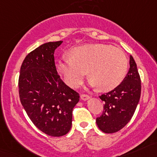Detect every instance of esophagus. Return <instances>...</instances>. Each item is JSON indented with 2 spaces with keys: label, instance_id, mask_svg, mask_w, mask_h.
<instances>
[{
  "label": "esophagus",
  "instance_id": "1",
  "mask_svg": "<svg viewBox=\"0 0 157 157\" xmlns=\"http://www.w3.org/2000/svg\"><path fill=\"white\" fill-rule=\"evenodd\" d=\"M80 98L82 100V101H87V100H89L90 97H89L88 94H82L81 95H80Z\"/></svg>",
  "mask_w": 157,
  "mask_h": 157
}]
</instances>
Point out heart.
<instances>
[{"label": "heart", "instance_id": "1", "mask_svg": "<svg viewBox=\"0 0 157 157\" xmlns=\"http://www.w3.org/2000/svg\"><path fill=\"white\" fill-rule=\"evenodd\" d=\"M68 57L58 59L56 68L65 83L73 88L81 85L87 71L91 86L101 91L112 90L123 81L128 67L121 50L101 43L71 48Z\"/></svg>", "mask_w": 157, "mask_h": 157}]
</instances>
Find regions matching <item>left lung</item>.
Returning <instances> with one entry per match:
<instances>
[{"label":"left lung","instance_id":"1","mask_svg":"<svg viewBox=\"0 0 157 157\" xmlns=\"http://www.w3.org/2000/svg\"><path fill=\"white\" fill-rule=\"evenodd\" d=\"M141 96V79L136 63L130 56V69L123 82L113 90L100 96L104 101L102 115L96 118L100 130L113 133L121 130L135 113Z\"/></svg>","mask_w":157,"mask_h":157}]
</instances>
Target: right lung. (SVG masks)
I'll return each instance as SVG.
<instances>
[{
  "label": "right lung",
  "mask_w": 157,
  "mask_h": 157,
  "mask_svg": "<svg viewBox=\"0 0 157 157\" xmlns=\"http://www.w3.org/2000/svg\"><path fill=\"white\" fill-rule=\"evenodd\" d=\"M62 43H44L28 53L18 79L20 101L28 117L39 130L53 137L69 132L72 111L80 100L57 74L53 53Z\"/></svg>",
  "instance_id": "right-lung-1"
}]
</instances>
